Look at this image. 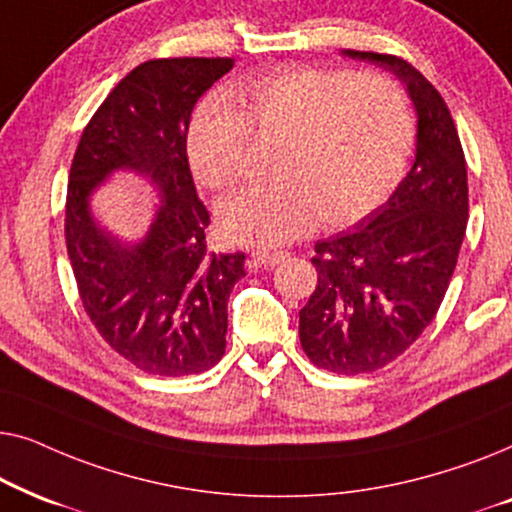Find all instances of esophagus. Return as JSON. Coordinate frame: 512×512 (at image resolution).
Returning <instances> with one entry per match:
<instances>
[{
    "mask_svg": "<svg viewBox=\"0 0 512 512\" xmlns=\"http://www.w3.org/2000/svg\"><path fill=\"white\" fill-rule=\"evenodd\" d=\"M286 258V251H254V254H251V258H249V263H251V268H272V265H277V263H282Z\"/></svg>",
    "mask_w": 512,
    "mask_h": 512,
    "instance_id": "obj_1",
    "label": "esophagus"
}]
</instances>
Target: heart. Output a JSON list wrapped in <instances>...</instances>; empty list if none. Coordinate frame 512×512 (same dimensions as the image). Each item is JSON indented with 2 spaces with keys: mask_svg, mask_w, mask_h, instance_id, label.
Listing matches in <instances>:
<instances>
[{
  "mask_svg": "<svg viewBox=\"0 0 512 512\" xmlns=\"http://www.w3.org/2000/svg\"><path fill=\"white\" fill-rule=\"evenodd\" d=\"M251 132L277 135V181L244 186L219 205L233 242L277 247L317 219L342 228L375 212L401 181L415 139L389 81L342 69H286L237 81L195 109L186 151L207 188L235 181Z\"/></svg>",
  "mask_w": 512,
  "mask_h": 512,
  "instance_id": "1",
  "label": "heart"
}]
</instances>
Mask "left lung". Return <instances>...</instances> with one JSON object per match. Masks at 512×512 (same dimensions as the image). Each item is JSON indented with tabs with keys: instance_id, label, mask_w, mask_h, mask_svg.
Returning <instances> with one entry per match:
<instances>
[{
	"instance_id": "8db88e82",
	"label": "left lung",
	"mask_w": 512,
	"mask_h": 512,
	"mask_svg": "<svg viewBox=\"0 0 512 512\" xmlns=\"http://www.w3.org/2000/svg\"><path fill=\"white\" fill-rule=\"evenodd\" d=\"M342 55L396 74L417 114L415 163L391 198L314 244L319 279L300 310V345L314 366L359 375L401 356L436 317L464 242L468 179L450 109L410 62Z\"/></svg>"
}]
</instances>
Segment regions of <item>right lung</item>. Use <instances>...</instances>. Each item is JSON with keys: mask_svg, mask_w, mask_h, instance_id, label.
Instances as JSON below:
<instances>
[{"mask_svg": "<svg viewBox=\"0 0 512 512\" xmlns=\"http://www.w3.org/2000/svg\"><path fill=\"white\" fill-rule=\"evenodd\" d=\"M233 65L170 58L135 67L90 118L72 160L65 237L81 303L109 347L151 375L205 373L226 352L244 254L207 251L209 212L195 193L186 135L195 102ZM116 171L157 186V212L139 241H121L89 207Z\"/></svg>", "mask_w": 512, "mask_h": 512, "instance_id": "right-lung-1", "label": "right lung"}]
</instances>
